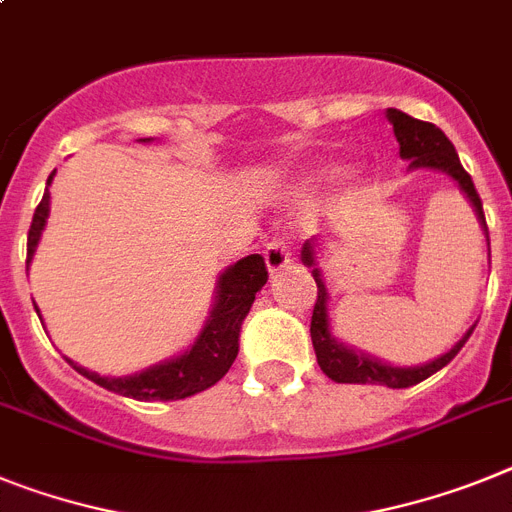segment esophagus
Here are the masks:
<instances>
[{"instance_id":"obj_1","label":"esophagus","mask_w":512,"mask_h":512,"mask_svg":"<svg viewBox=\"0 0 512 512\" xmlns=\"http://www.w3.org/2000/svg\"><path fill=\"white\" fill-rule=\"evenodd\" d=\"M263 255H265V265H268L270 273H278V270H283L286 265L291 263V247L286 239H281V236L270 239Z\"/></svg>"}]
</instances>
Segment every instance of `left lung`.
<instances>
[{"mask_svg": "<svg viewBox=\"0 0 512 512\" xmlns=\"http://www.w3.org/2000/svg\"><path fill=\"white\" fill-rule=\"evenodd\" d=\"M388 119L390 124H393L395 140H398V145H401V158H409L411 169H437L453 176L455 182L461 184V190L466 192L468 200H471L476 216H479L484 231H487V218H484L482 197H479L474 182H471V174L461 166V158H458V153H455L453 143L445 137V132H442L440 127H435L432 122L414 119L398 109H388ZM302 260L312 268V276H315V283H317L315 309H312V322H309L312 346H315L317 364H320L322 372H325L333 382L411 388V385L427 380L429 375H435V372H440L445 364L453 362L455 354H458V351L463 349V343L468 341V336L474 333L476 325L468 330L461 341L455 343L448 354H442L440 359L422 364V367H390V364H382L377 362V359H369V356L364 354H356V351L346 349L343 343H338L336 338H330L328 291H325V283H322L320 268L315 265V247H312V242L304 244Z\"/></svg>", "mask_w": 512, "mask_h": 512, "instance_id": "obj_1", "label": "left lung"}]
</instances>
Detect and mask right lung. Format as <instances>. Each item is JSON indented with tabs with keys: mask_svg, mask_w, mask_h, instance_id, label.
Here are the masks:
<instances>
[{
	"mask_svg": "<svg viewBox=\"0 0 512 512\" xmlns=\"http://www.w3.org/2000/svg\"><path fill=\"white\" fill-rule=\"evenodd\" d=\"M51 179H54V174L46 179V184H51ZM46 216H49V187H46L44 200L38 203L36 213H33V223L28 229V263L33 252H36V244L46 226ZM265 283H268V268H265L263 255H247L239 263L231 265L218 278L216 307L210 312V320L205 322L203 333L195 341V346L190 351H184L182 356L171 359V362L145 369L140 375L101 377L96 372L77 367L70 359L67 362L80 375L93 380L101 388L135 398V401H179V398L195 395L200 390H208L234 364L236 354H239L242 322L249 315L255 294L263 289Z\"/></svg>",
	"mask_w": 512,
	"mask_h": 512,
	"instance_id": "obj_1",
	"label": "right lung"
}]
</instances>
